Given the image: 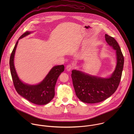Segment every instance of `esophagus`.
Masks as SVG:
<instances>
[{
    "mask_svg": "<svg viewBox=\"0 0 134 134\" xmlns=\"http://www.w3.org/2000/svg\"><path fill=\"white\" fill-rule=\"evenodd\" d=\"M66 69L68 71H71L73 69V65L72 64H68L66 66Z\"/></svg>",
    "mask_w": 134,
    "mask_h": 134,
    "instance_id": "obj_1",
    "label": "esophagus"
}]
</instances>
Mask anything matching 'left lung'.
Returning a JSON list of instances; mask_svg holds the SVG:
<instances>
[{
	"instance_id": "1",
	"label": "left lung",
	"mask_w": 134,
	"mask_h": 134,
	"mask_svg": "<svg viewBox=\"0 0 134 134\" xmlns=\"http://www.w3.org/2000/svg\"><path fill=\"white\" fill-rule=\"evenodd\" d=\"M105 37L108 44L116 51L117 64L111 77L103 78L89 75L76 70L72 71L76 95L84 103L93 104L105 100L115 93L121 81L124 65L123 54L114 38L106 34Z\"/></svg>"
}]
</instances>
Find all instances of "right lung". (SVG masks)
Returning a JSON list of instances; mask_svg holds the SVG:
<instances>
[{"label":"right lung","instance_id":"add662e5","mask_svg":"<svg viewBox=\"0 0 134 134\" xmlns=\"http://www.w3.org/2000/svg\"><path fill=\"white\" fill-rule=\"evenodd\" d=\"M30 34L26 31L19 38H22ZM18 41H17L10 58V67L13 85L16 91L31 103L37 105H45L48 103L55 96V87L58 78L64 71L63 65L55 66L50 71L45 79L37 85H28L23 83L18 76L14 65V57Z\"/></svg>","mask_w":134,"mask_h":134}]
</instances>
